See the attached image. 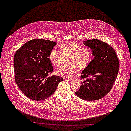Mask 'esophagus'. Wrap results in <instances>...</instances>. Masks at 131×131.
<instances>
[{"label":"esophagus","instance_id":"obj_1","mask_svg":"<svg viewBox=\"0 0 131 131\" xmlns=\"http://www.w3.org/2000/svg\"><path fill=\"white\" fill-rule=\"evenodd\" d=\"M64 79L66 80H68V81H72L73 80V78H64Z\"/></svg>","mask_w":131,"mask_h":131}]
</instances>
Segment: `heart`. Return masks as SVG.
I'll return each instance as SVG.
<instances>
[{
	"mask_svg": "<svg viewBox=\"0 0 131 131\" xmlns=\"http://www.w3.org/2000/svg\"><path fill=\"white\" fill-rule=\"evenodd\" d=\"M59 51L53 49L49 55L51 64L60 67L66 60V66L56 70V75L64 77L74 76L78 72H82L89 65L92 58L91 51L77 43L66 42L59 47Z\"/></svg>",
	"mask_w": 131,
	"mask_h": 131,
	"instance_id": "b5f03b06",
	"label": "heart"
}]
</instances>
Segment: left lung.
I'll use <instances>...</instances> for the list:
<instances>
[{
	"instance_id": "left-lung-1",
	"label": "left lung",
	"mask_w": 131,
	"mask_h": 131,
	"mask_svg": "<svg viewBox=\"0 0 131 131\" xmlns=\"http://www.w3.org/2000/svg\"><path fill=\"white\" fill-rule=\"evenodd\" d=\"M84 43L92 50L94 58L81 73L80 78L84 80L76 94L85 100H96L111 90L120 69L119 61L109 44L97 39Z\"/></svg>"
}]
</instances>
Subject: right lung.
Instances as JSON below:
<instances>
[{
	"label": "right lung",
	"mask_w": 131,
	"mask_h": 131,
	"mask_svg": "<svg viewBox=\"0 0 131 131\" xmlns=\"http://www.w3.org/2000/svg\"><path fill=\"white\" fill-rule=\"evenodd\" d=\"M56 44L53 41L34 39L23 45L14 58L16 84L28 98L43 100L55 92L63 77L50 75L54 70L49 55Z\"/></svg>",
	"instance_id": "add662e5"
}]
</instances>
